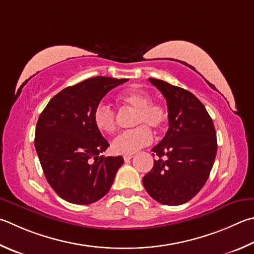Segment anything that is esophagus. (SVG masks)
<instances>
[{"instance_id":"34e87169","label":"esophagus","mask_w":254,"mask_h":254,"mask_svg":"<svg viewBox=\"0 0 254 254\" xmlns=\"http://www.w3.org/2000/svg\"><path fill=\"white\" fill-rule=\"evenodd\" d=\"M132 158H133V155H124L123 156V159H124V161H126V162H128V161H130Z\"/></svg>"}]
</instances>
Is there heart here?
<instances>
[{
  "label": "heart",
  "instance_id": "b5f03b06",
  "mask_svg": "<svg viewBox=\"0 0 254 254\" xmlns=\"http://www.w3.org/2000/svg\"><path fill=\"white\" fill-rule=\"evenodd\" d=\"M119 102L124 107L134 110L133 126L136 127L118 135L112 142V150L118 154L131 155L153 141L150 128L161 131L167 124L168 114L162 105L151 102L150 95L142 91H127L119 95ZM94 126L104 134H112L118 127V117L113 110L103 103L93 111Z\"/></svg>",
  "mask_w": 254,
  "mask_h": 254
}]
</instances>
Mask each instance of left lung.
<instances>
[{
    "label": "left lung",
    "instance_id": "1",
    "mask_svg": "<svg viewBox=\"0 0 254 254\" xmlns=\"http://www.w3.org/2000/svg\"><path fill=\"white\" fill-rule=\"evenodd\" d=\"M149 81L167 100L169 128L152 149L159 159L143 177V186L160 203L180 205L195 196L209 179L218 150L214 124L191 92L162 80Z\"/></svg>",
    "mask_w": 254,
    "mask_h": 254
}]
</instances>
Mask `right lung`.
Segmentation results:
<instances>
[{"label": "right lung", "instance_id": "add662e5", "mask_svg": "<svg viewBox=\"0 0 254 254\" xmlns=\"http://www.w3.org/2000/svg\"><path fill=\"white\" fill-rule=\"evenodd\" d=\"M127 79L95 76L65 87L50 100L35 128V150L51 188L70 203L91 204L107 194L122 156L101 155L110 146L93 122L109 91Z\"/></svg>", "mask_w": 254, "mask_h": 254}]
</instances>
